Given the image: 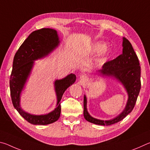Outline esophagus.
Wrapping results in <instances>:
<instances>
[{
    "instance_id": "34e87169",
    "label": "esophagus",
    "mask_w": 150,
    "mask_h": 150,
    "mask_svg": "<svg viewBox=\"0 0 150 150\" xmlns=\"http://www.w3.org/2000/svg\"><path fill=\"white\" fill-rule=\"evenodd\" d=\"M80 81L82 83H86V82H87V81H88V79H87V77H86L85 75H82L80 76Z\"/></svg>"
}]
</instances>
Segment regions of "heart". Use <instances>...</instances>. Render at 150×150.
<instances>
[{"mask_svg": "<svg viewBox=\"0 0 150 150\" xmlns=\"http://www.w3.org/2000/svg\"><path fill=\"white\" fill-rule=\"evenodd\" d=\"M106 45L105 42L98 41L94 42L91 46V52L93 54H98V53L102 52V57L104 58L107 56L109 54V50L106 49Z\"/></svg>", "mask_w": 150, "mask_h": 150, "instance_id": "obj_1", "label": "heart"}]
</instances>
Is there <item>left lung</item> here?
I'll return each mask as SVG.
<instances>
[{"label":"left lung","mask_w":150,"mask_h":150,"mask_svg":"<svg viewBox=\"0 0 150 150\" xmlns=\"http://www.w3.org/2000/svg\"><path fill=\"white\" fill-rule=\"evenodd\" d=\"M122 54L116 59L106 62L98 74L103 77L112 78L121 83L128 94V100L124 110L110 120H100L91 116L87 110V96L84 95V111L85 120L95 124L109 126L117 123L130 114L135 106L141 88L140 66L138 58L130 42L122 38Z\"/></svg>","instance_id":"1"}]
</instances>
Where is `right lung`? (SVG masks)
I'll use <instances>...</instances> for the list:
<instances>
[{
    "label": "right lung",
    "mask_w": 150,
    "mask_h": 150,
    "mask_svg": "<svg viewBox=\"0 0 150 150\" xmlns=\"http://www.w3.org/2000/svg\"><path fill=\"white\" fill-rule=\"evenodd\" d=\"M60 44L57 32L52 28L35 30L29 35L14 55L12 71L10 78V89L12 102L15 109L30 124L47 125L56 122L60 117L62 96L67 88L76 81L73 73L62 79L54 81V88L57 97L56 107L45 115H35L27 112L21 107L20 98L25 85L32 73L34 62L49 55Z\"/></svg>",
    "instance_id": "obj_1"
}]
</instances>
